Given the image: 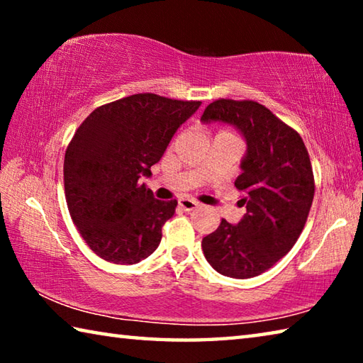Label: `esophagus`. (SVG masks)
<instances>
[{"label":"esophagus","instance_id":"34e87169","mask_svg":"<svg viewBox=\"0 0 363 363\" xmlns=\"http://www.w3.org/2000/svg\"><path fill=\"white\" fill-rule=\"evenodd\" d=\"M200 205L196 203V201H194V200H187V199H182V200H179V208L182 211H194V210H196V208H199Z\"/></svg>","mask_w":363,"mask_h":363}]
</instances>
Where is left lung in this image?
<instances>
[{
	"instance_id": "8db88e82",
	"label": "left lung",
	"mask_w": 363,
	"mask_h": 363,
	"mask_svg": "<svg viewBox=\"0 0 363 363\" xmlns=\"http://www.w3.org/2000/svg\"><path fill=\"white\" fill-rule=\"evenodd\" d=\"M201 121L230 125L247 143L235 179L247 213L238 224L220 220L201 248L225 277H256L281 259L304 229L315 190L309 153L293 128L255 101H214Z\"/></svg>"
}]
</instances>
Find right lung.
Here are the masks:
<instances>
[{"label":"right lung","mask_w":363,"mask_h":363,"mask_svg":"<svg viewBox=\"0 0 363 363\" xmlns=\"http://www.w3.org/2000/svg\"><path fill=\"white\" fill-rule=\"evenodd\" d=\"M200 101L133 94L86 118L67 147L65 199L88 247L113 264H136L162 240L177 201H160L140 182Z\"/></svg>","instance_id":"obj_1"}]
</instances>
